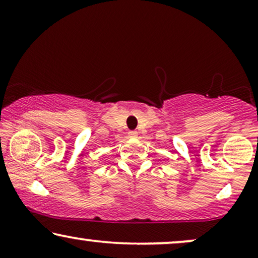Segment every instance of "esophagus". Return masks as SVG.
Segmentation results:
<instances>
[{
    "instance_id": "1",
    "label": "esophagus",
    "mask_w": 258,
    "mask_h": 258,
    "mask_svg": "<svg viewBox=\"0 0 258 258\" xmlns=\"http://www.w3.org/2000/svg\"><path fill=\"white\" fill-rule=\"evenodd\" d=\"M128 135L129 137H137V132H129Z\"/></svg>"
}]
</instances>
